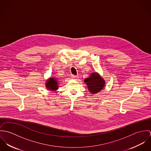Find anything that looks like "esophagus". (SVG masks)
I'll use <instances>...</instances> for the list:
<instances>
[{
  "mask_svg": "<svg viewBox=\"0 0 151 151\" xmlns=\"http://www.w3.org/2000/svg\"><path fill=\"white\" fill-rule=\"evenodd\" d=\"M71 78H72V79H73V80H77L78 78V76H71Z\"/></svg>",
  "mask_w": 151,
  "mask_h": 151,
  "instance_id": "34e87169",
  "label": "esophagus"
}]
</instances>
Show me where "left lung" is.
Returning a JSON list of instances; mask_svg holds the SVG:
<instances>
[{
    "label": "left lung",
    "instance_id": "1",
    "mask_svg": "<svg viewBox=\"0 0 151 151\" xmlns=\"http://www.w3.org/2000/svg\"><path fill=\"white\" fill-rule=\"evenodd\" d=\"M84 83H86L89 91L92 94L99 92L105 86V80L96 72L91 73L89 77L84 80Z\"/></svg>",
    "mask_w": 151,
    "mask_h": 151
}]
</instances>
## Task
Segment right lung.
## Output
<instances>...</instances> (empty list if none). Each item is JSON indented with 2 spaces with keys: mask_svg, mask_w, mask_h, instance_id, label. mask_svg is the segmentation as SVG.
Masks as SVG:
<instances>
[{
  "mask_svg": "<svg viewBox=\"0 0 151 151\" xmlns=\"http://www.w3.org/2000/svg\"><path fill=\"white\" fill-rule=\"evenodd\" d=\"M45 86L49 91H55L58 89L59 86V81L57 77H50L46 80Z\"/></svg>",
  "mask_w": 151,
  "mask_h": 151,
  "instance_id": "obj_1",
  "label": "right lung"
}]
</instances>
